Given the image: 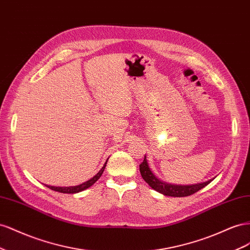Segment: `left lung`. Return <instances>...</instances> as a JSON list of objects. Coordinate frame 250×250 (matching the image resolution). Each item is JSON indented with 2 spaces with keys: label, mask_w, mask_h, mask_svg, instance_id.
Returning <instances> with one entry per match:
<instances>
[{
  "label": "left lung",
  "mask_w": 250,
  "mask_h": 250,
  "mask_svg": "<svg viewBox=\"0 0 250 250\" xmlns=\"http://www.w3.org/2000/svg\"><path fill=\"white\" fill-rule=\"evenodd\" d=\"M139 170L141 177L144 178V180L156 191L160 192V194L169 197H187L195 194L198 190L205 188L206 185L209 184L213 178L208 181H205L202 183L197 184H190V185H180V184H172L162 181L157 177L153 170L148 166V162L146 160V156L145 155V159L142 161L141 165L139 166Z\"/></svg>",
  "instance_id": "obj_1"
}]
</instances>
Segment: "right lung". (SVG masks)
<instances>
[{
  "label": "right lung",
  "instance_id": "obj_1",
  "mask_svg": "<svg viewBox=\"0 0 250 250\" xmlns=\"http://www.w3.org/2000/svg\"><path fill=\"white\" fill-rule=\"evenodd\" d=\"M106 161H108V160H106ZM106 161L104 163V166L102 167V169L99 170V172L94 177H92L90 180L85 181V182H83L80 185H75V187H65V188H63V187H51V185H46V187L50 189H52V190L62 192V194H76V192L83 191L84 189L89 188L90 187H92V185H93L99 179V178H101V176L103 175L104 170V167L106 166Z\"/></svg>",
  "mask_w": 250,
  "mask_h": 250
}]
</instances>
